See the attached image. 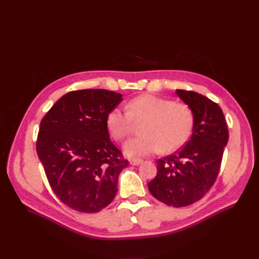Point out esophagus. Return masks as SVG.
Segmentation results:
<instances>
[{
	"label": "esophagus",
	"mask_w": 259,
	"mask_h": 259,
	"mask_svg": "<svg viewBox=\"0 0 259 259\" xmlns=\"http://www.w3.org/2000/svg\"><path fill=\"white\" fill-rule=\"evenodd\" d=\"M143 159H139V158H133V159H131V164L132 165H139L140 163H143Z\"/></svg>",
	"instance_id": "esophagus-1"
}]
</instances>
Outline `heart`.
<instances>
[{"instance_id":"1","label":"heart","mask_w":259,"mask_h":259,"mask_svg":"<svg viewBox=\"0 0 259 259\" xmlns=\"http://www.w3.org/2000/svg\"><path fill=\"white\" fill-rule=\"evenodd\" d=\"M126 111L113 108L107 114L106 124L110 135L121 142L140 125L142 135L131 138L124 145L130 156L148 155L161 150L171 152L182 147L189 138L193 126V112L183 101H173L151 94L131 99Z\"/></svg>"}]
</instances>
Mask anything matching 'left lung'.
<instances>
[{
    "instance_id": "1",
    "label": "left lung",
    "mask_w": 259,
    "mask_h": 259,
    "mask_svg": "<svg viewBox=\"0 0 259 259\" xmlns=\"http://www.w3.org/2000/svg\"><path fill=\"white\" fill-rule=\"evenodd\" d=\"M176 93L193 112L192 136L180 150L156 161L158 173L148 188L164 204L183 207L201 200L213 187L229 132L222 108L213 100L192 91Z\"/></svg>"
}]
</instances>
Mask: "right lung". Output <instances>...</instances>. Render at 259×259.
Masks as SVG:
<instances>
[{
    "mask_svg": "<svg viewBox=\"0 0 259 259\" xmlns=\"http://www.w3.org/2000/svg\"><path fill=\"white\" fill-rule=\"evenodd\" d=\"M121 101L112 91H72L43 116L36 152L52 190L70 208L97 213L115 197L128 161L109 137L106 119Z\"/></svg>",
    "mask_w": 259,
    "mask_h": 259,
    "instance_id": "1",
    "label": "right lung"
}]
</instances>
